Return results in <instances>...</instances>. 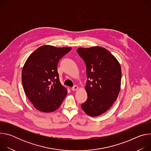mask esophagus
I'll list each match as a JSON object with an SVG mask.
<instances>
[{"label":"esophagus","instance_id":"1","mask_svg":"<svg viewBox=\"0 0 151 151\" xmlns=\"http://www.w3.org/2000/svg\"><path fill=\"white\" fill-rule=\"evenodd\" d=\"M78 88H78V87L77 85H75L74 87H73L72 88V91H76V90H78Z\"/></svg>","mask_w":151,"mask_h":151}]
</instances>
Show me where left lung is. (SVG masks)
<instances>
[{
    "instance_id": "8db88e82",
    "label": "left lung",
    "mask_w": 151,
    "mask_h": 151,
    "mask_svg": "<svg viewBox=\"0 0 151 151\" xmlns=\"http://www.w3.org/2000/svg\"><path fill=\"white\" fill-rule=\"evenodd\" d=\"M77 52L85 63L88 78L85 87L88 98L81 107L89 116L101 115L111 108L119 93L120 64L109 51L101 47L79 48Z\"/></svg>"
}]
</instances>
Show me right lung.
Wrapping results in <instances>:
<instances>
[{"instance_id": "1", "label": "right lung", "mask_w": 151, "mask_h": 151, "mask_svg": "<svg viewBox=\"0 0 151 151\" xmlns=\"http://www.w3.org/2000/svg\"><path fill=\"white\" fill-rule=\"evenodd\" d=\"M71 47L42 45L33 52L26 61L21 79L24 92L35 109L52 112L59 108L68 94L60 82L57 64Z\"/></svg>"}]
</instances>
